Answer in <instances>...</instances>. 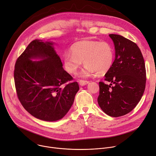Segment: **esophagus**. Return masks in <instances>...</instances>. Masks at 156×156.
<instances>
[{
  "label": "esophagus",
  "mask_w": 156,
  "mask_h": 156,
  "mask_svg": "<svg viewBox=\"0 0 156 156\" xmlns=\"http://www.w3.org/2000/svg\"><path fill=\"white\" fill-rule=\"evenodd\" d=\"M79 84H80L81 86H85V85L87 84V83H89V81L83 80H79Z\"/></svg>",
  "instance_id": "34e87169"
}]
</instances>
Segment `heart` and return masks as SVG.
Masks as SVG:
<instances>
[{
  "instance_id": "1",
  "label": "heart",
  "mask_w": 156,
  "mask_h": 156,
  "mask_svg": "<svg viewBox=\"0 0 156 156\" xmlns=\"http://www.w3.org/2000/svg\"><path fill=\"white\" fill-rule=\"evenodd\" d=\"M71 52L63 55L64 66L70 74H76L82 65H85L80 76L83 77L92 76L98 73L104 74L113 64L114 52L112 45L107 42L83 40L75 43L71 47Z\"/></svg>"
}]
</instances>
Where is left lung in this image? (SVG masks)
<instances>
[{
    "instance_id": "8db88e82",
    "label": "left lung",
    "mask_w": 156,
    "mask_h": 156,
    "mask_svg": "<svg viewBox=\"0 0 156 156\" xmlns=\"http://www.w3.org/2000/svg\"><path fill=\"white\" fill-rule=\"evenodd\" d=\"M115 48V60L99 82L98 99L101 109L108 115L117 117L133 111L144 92L146 72L144 60L137 45L123 36L109 34ZM113 83L115 85L111 86Z\"/></svg>"
}]
</instances>
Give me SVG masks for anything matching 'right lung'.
<instances>
[{"mask_svg": "<svg viewBox=\"0 0 156 156\" xmlns=\"http://www.w3.org/2000/svg\"><path fill=\"white\" fill-rule=\"evenodd\" d=\"M54 43L35 39L19 57L14 81L18 98L32 116L53 122L63 118L79 90L77 82L64 70ZM37 59V61H35Z\"/></svg>", "mask_w": 156, "mask_h": 156, "instance_id": "right-lung-1", "label": "right lung"}]
</instances>
